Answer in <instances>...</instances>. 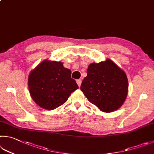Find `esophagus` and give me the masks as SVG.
Wrapping results in <instances>:
<instances>
[{"mask_svg":"<svg viewBox=\"0 0 154 154\" xmlns=\"http://www.w3.org/2000/svg\"><path fill=\"white\" fill-rule=\"evenodd\" d=\"M82 79H77V85H79V87H80L81 86V84H82Z\"/></svg>","mask_w":154,"mask_h":154,"instance_id":"1","label":"esophagus"}]
</instances>
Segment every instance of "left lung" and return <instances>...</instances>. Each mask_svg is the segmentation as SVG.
<instances>
[{
  "instance_id": "left-lung-1",
  "label": "left lung",
  "mask_w": 154,
  "mask_h": 154,
  "mask_svg": "<svg viewBox=\"0 0 154 154\" xmlns=\"http://www.w3.org/2000/svg\"><path fill=\"white\" fill-rule=\"evenodd\" d=\"M81 90L91 104L104 112H112L125 102L128 94L125 72L110 59L93 63L87 70Z\"/></svg>"
}]
</instances>
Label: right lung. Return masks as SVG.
Here are the masks:
<instances>
[{
  "label": "right lung",
  "mask_w": 154,
  "mask_h": 154,
  "mask_svg": "<svg viewBox=\"0 0 154 154\" xmlns=\"http://www.w3.org/2000/svg\"><path fill=\"white\" fill-rule=\"evenodd\" d=\"M28 88L31 97L41 108L51 110L66 102L79 88L71 71L63 63L45 60L30 72Z\"/></svg>",
  "instance_id": "obj_1"
}]
</instances>
